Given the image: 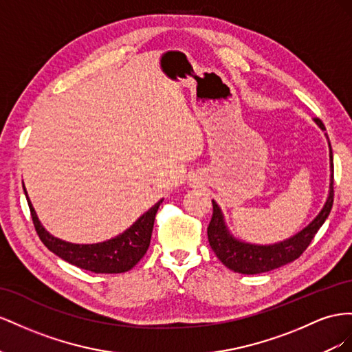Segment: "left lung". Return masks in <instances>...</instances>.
I'll use <instances>...</instances> for the list:
<instances>
[{
	"label": "left lung",
	"mask_w": 352,
	"mask_h": 352,
	"mask_svg": "<svg viewBox=\"0 0 352 352\" xmlns=\"http://www.w3.org/2000/svg\"><path fill=\"white\" fill-rule=\"evenodd\" d=\"M316 122L320 125L321 129H326L323 122H321L318 118H316ZM330 168H332V177H330L332 179H330V193L324 208L321 209V212L317 215V218L308 227H305L302 232L277 245L256 246V245L237 242V240L233 239L227 232L223 214H221L218 205L212 200L214 209H212V218H210L209 226H208V240L217 258L227 268L242 274L267 273V271L276 270L286 264L294 263V261L302 255L304 250L309 246L311 240L314 239L320 227L324 224L326 218L330 214V209L333 206L335 192H333L332 147H330Z\"/></svg>",
	"instance_id": "obj_1"
}]
</instances>
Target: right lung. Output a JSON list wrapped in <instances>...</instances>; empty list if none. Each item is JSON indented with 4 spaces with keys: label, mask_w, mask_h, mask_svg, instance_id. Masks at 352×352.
<instances>
[{
    "label": "right lung",
    "mask_w": 352,
    "mask_h": 352,
    "mask_svg": "<svg viewBox=\"0 0 352 352\" xmlns=\"http://www.w3.org/2000/svg\"><path fill=\"white\" fill-rule=\"evenodd\" d=\"M26 199L29 209H31L34 227L41 242L53 254L67 261L69 264L98 274L125 273L144 256L150 245V237H152L157 208L162 204V200H160L153 208H150L144 215L140 217L125 233L112 240L96 245H74L47 233L45 228L38 221L28 195Z\"/></svg>",
    "instance_id": "obj_1"
}]
</instances>
